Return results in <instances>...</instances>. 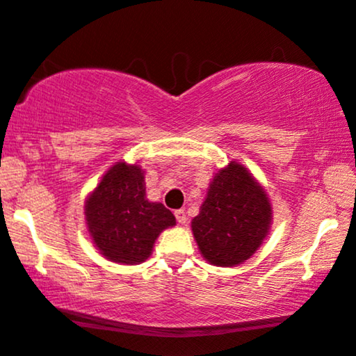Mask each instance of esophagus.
Returning <instances> with one entry per match:
<instances>
[{"label":"esophagus","mask_w":356,"mask_h":356,"mask_svg":"<svg viewBox=\"0 0 356 356\" xmlns=\"http://www.w3.org/2000/svg\"><path fill=\"white\" fill-rule=\"evenodd\" d=\"M175 216H177V221L179 225L186 223V212H184V210H175Z\"/></svg>","instance_id":"esophagus-1"}]
</instances>
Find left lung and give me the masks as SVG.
I'll list each match as a JSON object with an SVG mask.
<instances>
[{
  "label": "left lung",
  "instance_id": "obj_1",
  "mask_svg": "<svg viewBox=\"0 0 356 356\" xmlns=\"http://www.w3.org/2000/svg\"><path fill=\"white\" fill-rule=\"evenodd\" d=\"M270 225L271 205L265 189L234 161L215 175L199 215L191 221L200 254L216 266L249 260Z\"/></svg>",
  "mask_w": 356,
  "mask_h": 356
}]
</instances>
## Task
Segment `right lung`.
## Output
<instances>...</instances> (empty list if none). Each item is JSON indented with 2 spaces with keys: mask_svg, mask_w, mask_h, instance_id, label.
<instances>
[{
  "mask_svg": "<svg viewBox=\"0 0 356 356\" xmlns=\"http://www.w3.org/2000/svg\"><path fill=\"white\" fill-rule=\"evenodd\" d=\"M88 233L107 260L138 265L152 254L159 234L177 225L161 202H149L140 165L117 162L85 202Z\"/></svg>",
  "mask_w": 356,
  "mask_h": 356,
  "instance_id": "obj_1",
  "label": "right lung"
}]
</instances>
